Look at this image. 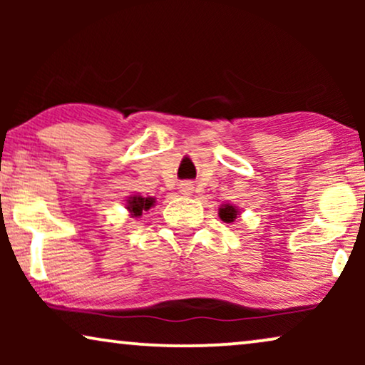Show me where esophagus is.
Returning <instances> with one entry per match:
<instances>
[{
    "mask_svg": "<svg viewBox=\"0 0 365 365\" xmlns=\"http://www.w3.org/2000/svg\"><path fill=\"white\" fill-rule=\"evenodd\" d=\"M192 189H194L192 182H191V181H186V182L181 184V187H179V191H181L182 194H191Z\"/></svg>",
    "mask_w": 365,
    "mask_h": 365,
    "instance_id": "esophagus-1",
    "label": "esophagus"
}]
</instances>
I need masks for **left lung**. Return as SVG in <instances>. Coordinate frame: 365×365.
<instances>
[{"instance_id":"8db88e82","label":"left lung","mask_w":365,"mask_h":365,"mask_svg":"<svg viewBox=\"0 0 365 365\" xmlns=\"http://www.w3.org/2000/svg\"><path fill=\"white\" fill-rule=\"evenodd\" d=\"M237 214H239L237 209L234 206H229V204L219 209V217H221L224 222H232L234 219L237 217Z\"/></svg>"}]
</instances>
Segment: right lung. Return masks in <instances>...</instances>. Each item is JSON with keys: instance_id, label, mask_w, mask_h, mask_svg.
<instances>
[{"instance_id": "add662e5", "label": "right lung", "mask_w": 365, "mask_h": 365, "mask_svg": "<svg viewBox=\"0 0 365 365\" xmlns=\"http://www.w3.org/2000/svg\"><path fill=\"white\" fill-rule=\"evenodd\" d=\"M154 204V199L153 197H143V196H131L128 201V209L129 212H131L133 217H138L141 216L143 211H148L149 207H151Z\"/></svg>"}]
</instances>
